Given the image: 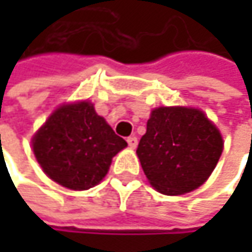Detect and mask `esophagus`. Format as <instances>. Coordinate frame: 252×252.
<instances>
[{
  "label": "esophagus",
  "instance_id": "34e87169",
  "mask_svg": "<svg viewBox=\"0 0 252 252\" xmlns=\"http://www.w3.org/2000/svg\"><path fill=\"white\" fill-rule=\"evenodd\" d=\"M126 143H128V146H129L131 149H135V147H137V144H138V140H137V137H135V135H131V137H128V138H126Z\"/></svg>",
  "mask_w": 252,
  "mask_h": 252
}]
</instances>
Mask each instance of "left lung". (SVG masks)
Here are the masks:
<instances>
[{
  "label": "left lung",
  "instance_id": "1",
  "mask_svg": "<svg viewBox=\"0 0 252 252\" xmlns=\"http://www.w3.org/2000/svg\"><path fill=\"white\" fill-rule=\"evenodd\" d=\"M223 152V138L203 111L162 106L152 111L137 156L150 185L181 195L203 185Z\"/></svg>",
  "mask_w": 252,
  "mask_h": 252
}]
</instances>
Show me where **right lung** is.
<instances>
[{
    "label": "right lung",
    "instance_id": "add662e5",
    "mask_svg": "<svg viewBox=\"0 0 252 252\" xmlns=\"http://www.w3.org/2000/svg\"><path fill=\"white\" fill-rule=\"evenodd\" d=\"M42 171L70 189H89L109 171L112 158L126 147L87 100L64 103L32 138Z\"/></svg>",
    "mask_w": 252,
    "mask_h": 252
}]
</instances>
